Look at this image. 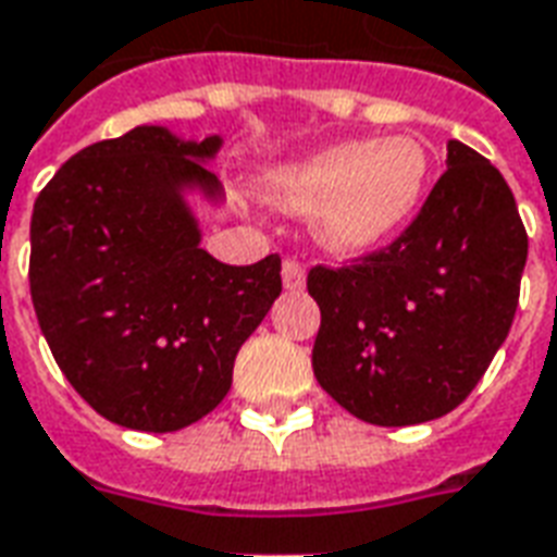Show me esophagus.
Segmentation results:
<instances>
[{"instance_id":"34e87169","label":"esophagus","mask_w":557,"mask_h":557,"mask_svg":"<svg viewBox=\"0 0 557 557\" xmlns=\"http://www.w3.org/2000/svg\"><path fill=\"white\" fill-rule=\"evenodd\" d=\"M282 278H284V287H287V290H302L305 287V267L299 261H296V258H287V261H284V267H282Z\"/></svg>"}]
</instances>
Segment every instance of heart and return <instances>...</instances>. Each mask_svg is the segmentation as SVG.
<instances>
[{
	"instance_id": "b5f03b06",
	"label": "heart",
	"mask_w": 557,
	"mask_h": 557,
	"mask_svg": "<svg viewBox=\"0 0 557 557\" xmlns=\"http://www.w3.org/2000/svg\"><path fill=\"white\" fill-rule=\"evenodd\" d=\"M432 175L417 137L343 140L278 164L267 175V199L284 211L311 214L325 249L361 255L387 244L411 223Z\"/></svg>"
}]
</instances>
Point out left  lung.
I'll return each instance as SVG.
<instances>
[{"mask_svg":"<svg viewBox=\"0 0 557 557\" xmlns=\"http://www.w3.org/2000/svg\"><path fill=\"white\" fill-rule=\"evenodd\" d=\"M529 234L508 182L461 140L391 246L311 267L313 375L373 425L437 420L467 399L511 332Z\"/></svg>","mask_w":557,"mask_h":557,"instance_id":"obj_1","label":"left lung"}]
</instances>
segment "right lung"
I'll return each instance as SVG.
<instances>
[{
    "mask_svg": "<svg viewBox=\"0 0 557 557\" xmlns=\"http://www.w3.org/2000/svg\"><path fill=\"white\" fill-rule=\"evenodd\" d=\"M216 135L137 125L73 154L32 214L28 284L61 373L104 420L178 432L232 387L237 349L282 294V258L216 261L184 190L220 199Z\"/></svg>",
    "mask_w": 557,
    "mask_h": 557,
    "instance_id": "1",
    "label": "right lung"
}]
</instances>
